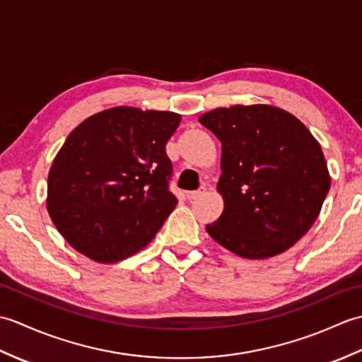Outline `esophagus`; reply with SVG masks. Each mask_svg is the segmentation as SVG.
<instances>
[{"label":"esophagus","mask_w":362,"mask_h":362,"mask_svg":"<svg viewBox=\"0 0 362 362\" xmlns=\"http://www.w3.org/2000/svg\"><path fill=\"white\" fill-rule=\"evenodd\" d=\"M205 193V187H201L199 189H196V191H188L187 193V199H197V197H201L202 194Z\"/></svg>","instance_id":"34e87169"}]
</instances>
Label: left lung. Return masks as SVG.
Returning <instances> with one entry per match:
<instances>
[{
  "instance_id": "1",
  "label": "left lung",
  "mask_w": 362,
  "mask_h": 362,
  "mask_svg": "<svg viewBox=\"0 0 362 362\" xmlns=\"http://www.w3.org/2000/svg\"><path fill=\"white\" fill-rule=\"evenodd\" d=\"M218 136L222 214L205 228L238 257L280 255L322 210L332 177L316 138L294 115L269 104L219 107L199 117Z\"/></svg>"
}]
</instances>
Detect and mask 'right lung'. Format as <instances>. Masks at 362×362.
Here are the masks:
<instances>
[{
	"label": "right lung",
	"mask_w": 362,
	"mask_h": 362,
	"mask_svg": "<svg viewBox=\"0 0 362 362\" xmlns=\"http://www.w3.org/2000/svg\"><path fill=\"white\" fill-rule=\"evenodd\" d=\"M180 119L119 105L68 135L49 169L46 210L73 249L110 264L153 240L177 205L168 191L173 166L165 146Z\"/></svg>",
	"instance_id": "1"
}]
</instances>
